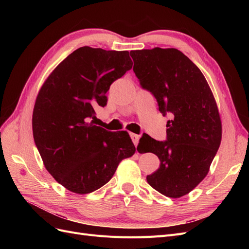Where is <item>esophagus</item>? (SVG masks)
Here are the masks:
<instances>
[{"mask_svg": "<svg viewBox=\"0 0 249 249\" xmlns=\"http://www.w3.org/2000/svg\"><path fill=\"white\" fill-rule=\"evenodd\" d=\"M131 139L133 141V143L135 144V146L138 145V142H139V139H140V136L137 134H133L131 133Z\"/></svg>", "mask_w": 249, "mask_h": 249, "instance_id": "1", "label": "esophagus"}]
</instances>
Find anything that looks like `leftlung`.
<instances>
[{"label":"left lung","instance_id":"obj_1","mask_svg":"<svg viewBox=\"0 0 249 249\" xmlns=\"http://www.w3.org/2000/svg\"><path fill=\"white\" fill-rule=\"evenodd\" d=\"M130 54L141 86L155 95L163 114L171 115L166 141L148 135L141 138L148 144L147 153L161 162L146 177L147 183L165 196L182 197L206 178L220 145L222 125L215 97L200 70L180 51L154 48Z\"/></svg>","mask_w":249,"mask_h":249}]
</instances>
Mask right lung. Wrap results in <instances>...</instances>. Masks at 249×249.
<instances>
[{
	"instance_id": "1",
	"label": "right lung",
	"mask_w": 249,
	"mask_h": 249,
	"mask_svg": "<svg viewBox=\"0 0 249 249\" xmlns=\"http://www.w3.org/2000/svg\"><path fill=\"white\" fill-rule=\"evenodd\" d=\"M127 51L82 47L53 71L37 94L32 127L44 167L59 184L77 194L100 189L118 164L136 148L126 131L94 124V107L107 104L115 80L132 69Z\"/></svg>"
}]
</instances>
